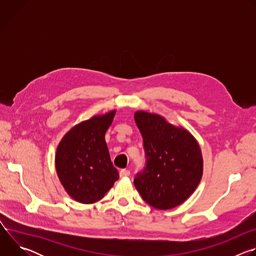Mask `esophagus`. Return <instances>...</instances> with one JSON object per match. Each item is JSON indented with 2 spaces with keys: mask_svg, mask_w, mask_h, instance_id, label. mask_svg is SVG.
<instances>
[{
  "mask_svg": "<svg viewBox=\"0 0 256 256\" xmlns=\"http://www.w3.org/2000/svg\"><path fill=\"white\" fill-rule=\"evenodd\" d=\"M130 170H126V169H122V170H120V176L122 178H124V177L130 176Z\"/></svg>",
  "mask_w": 256,
  "mask_h": 256,
  "instance_id": "1",
  "label": "esophagus"
}]
</instances>
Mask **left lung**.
Here are the masks:
<instances>
[{
  "label": "left lung",
  "instance_id": "8db88e82",
  "mask_svg": "<svg viewBox=\"0 0 256 256\" xmlns=\"http://www.w3.org/2000/svg\"><path fill=\"white\" fill-rule=\"evenodd\" d=\"M136 124L142 134L147 166L136 173L134 184L142 200L158 210L184 202L196 190L204 160L196 138L165 118L138 110Z\"/></svg>",
  "mask_w": 256,
  "mask_h": 256
}]
</instances>
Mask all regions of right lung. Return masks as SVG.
<instances>
[{
	"instance_id": "obj_1",
	"label": "right lung",
	"mask_w": 256,
	"mask_h": 256,
	"mask_svg": "<svg viewBox=\"0 0 256 256\" xmlns=\"http://www.w3.org/2000/svg\"><path fill=\"white\" fill-rule=\"evenodd\" d=\"M116 112L114 109L76 124L58 146L56 174L66 194L76 202H98L120 178L105 142V132Z\"/></svg>"
}]
</instances>
